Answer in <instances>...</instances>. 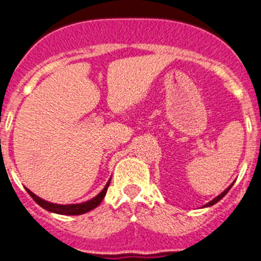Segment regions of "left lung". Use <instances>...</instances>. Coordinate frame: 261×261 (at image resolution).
<instances>
[{"mask_svg": "<svg viewBox=\"0 0 261 261\" xmlns=\"http://www.w3.org/2000/svg\"><path fill=\"white\" fill-rule=\"evenodd\" d=\"M232 186H233V183H232V184H231V186H228V187H227V188H226V189H225V191H223V192H222V193H221V194H218V196H217V197H215V198H213L211 202H208V203H206V204H204V206H203V207H211V206H213V204H215V203H217V202H218V201H221V199H222V198H223V197H225V196H226V194H227V192H228V191H230V189H231V187H232Z\"/></svg>", "mask_w": 261, "mask_h": 261, "instance_id": "obj_1", "label": "left lung"}]
</instances>
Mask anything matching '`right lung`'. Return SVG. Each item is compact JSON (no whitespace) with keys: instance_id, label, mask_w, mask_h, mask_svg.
Segmentation results:
<instances>
[{"instance_id":"right-lung-1","label":"right lung","mask_w":261,"mask_h":261,"mask_svg":"<svg viewBox=\"0 0 261 261\" xmlns=\"http://www.w3.org/2000/svg\"><path fill=\"white\" fill-rule=\"evenodd\" d=\"M110 181H111V178H110L109 181H107V184L105 186V188L102 189V191L99 192L96 197H93V198L89 199V201H87V202H82V203H72V204L51 203V202L45 201V199L40 198V197H38L36 194H34L30 189L26 188V191H28V193L33 197L34 201H35L39 206L43 207L44 210H46V211L53 212V213H58V215L77 216V215H83V213L92 211V210H94L99 203H101L102 199H103L105 196H106V192H107V188H109V186H110Z\"/></svg>"}]
</instances>
